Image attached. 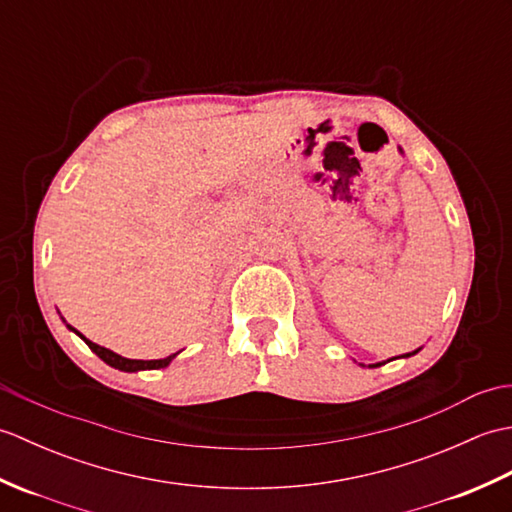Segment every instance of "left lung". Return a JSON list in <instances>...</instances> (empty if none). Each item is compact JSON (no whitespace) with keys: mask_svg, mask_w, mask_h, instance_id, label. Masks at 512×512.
I'll return each mask as SVG.
<instances>
[{"mask_svg":"<svg viewBox=\"0 0 512 512\" xmlns=\"http://www.w3.org/2000/svg\"><path fill=\"white\" fill-rule=\"evenodd\" d=\"M405 356H409V354H405ZM374 367H376V365H374Z\"/></svg>","mask_w":512,"mask_h":512,"instance_id":"1","label":"left lung"}]
</instances>
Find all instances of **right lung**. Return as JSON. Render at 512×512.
<instances>
[{"label":"right lung","instance_id":"right-lung-1","mask_svg":"<svg viewBox=\"0 0 512 512\" xmlns=\"http://www.w3.org/2000/svg\"><path fill=\"white\" fill-rule=\"evenodd\" d=\"M79 334V332H76ZM81 339L88 343V347L90 350L101 358V361H105L107 365H112V367H116V369H121V372H138V369H160V367H167L169 363H171V358L176 356V354H171V356H167V358H158V361H136V358H125V356H118V354H114L112 350H107V347H101V345H96V343H92V341H88L85 339L83 334H79Z\"/></svg>","mask_w":512,"mask_h":512}]
</instances>
